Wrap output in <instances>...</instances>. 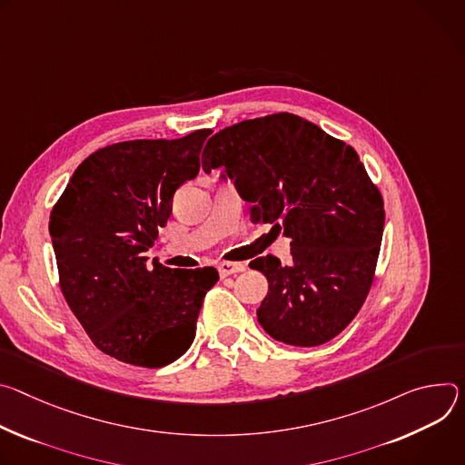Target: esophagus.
I'll return each instance as SVG.
<instances>
[{"label":"esophagus","instance_id":"obj_1","mask_svg":"<svg viewBox=\"0 0 465 465\" xmlns=\"http://www.w3.org/2000/svg\"><path fill=\"white\" fill-rule=\"evenodd\" d=\"M218 272H220L222 277H229L232 273L245 272V264L243 262H220L218 264Z\"/></svg>","mask_w":465,"mask_h":465}]
</instances>
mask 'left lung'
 Here are the masks:
<instances>
[{"instance_id": "obj_1", "label": "left lung", "mask_w": 465, "mask_h": 465, "mask_svg": "<svg viewBox=\"0 0 465 465\" xmlns=\"http://www.w3.org/2000/svg\"><path fill=\"white\" fill-rule=\"evenodd\" d=\"M223 168L252 223H273L290 238L292 261L254 259L268 279L256 311L277 341L316 347L358 314L373 282L384 203L356 151L290 113L245 120L216 133L203 170Z\"/></svg>"}]
</instances>
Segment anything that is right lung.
<instances>
[{"instance_id":"obj_1","label":"right lung","mask_w":465,"mask_h":465,"mask_svg":"<svg viewBox=\"0 0 465 465\" xmlns=\"http://www.w3.org/2000/svg\"><path fill=\"white\" fill-rule=\"evenodd\" d=\"M213 131L131 140L92 153L49 216L61 290L94 345L120 362L163 368L192 345L216 268H149L143 252L172 214L175 190L199 173Z\"/></svg>"}]
</instances>
